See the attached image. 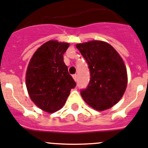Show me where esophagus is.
<instances>
[{
	"mask_svg": "<svg viewBox=\"0 0 148 148\" xmlns=\"http://www.w3.org/2000/svg\"><path fill=\"white\" fill-rule=\"evenodd\" d=\"M73 79H74V80L75 81H77V74H74V75H73Z\"/></svg>",
	"mask_w": 148,
	"mask_h": 148,
	"instance_id": "1",
	"label": "esophagus"
}]
</instances>
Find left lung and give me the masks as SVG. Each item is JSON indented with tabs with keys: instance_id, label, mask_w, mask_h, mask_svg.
<instances>
[{
	"instance_id": "left-lung-1",
	"label": "left lung",
	"mask_w": 148,
	"mask_h": 148,
	"mask_svg": "<svg viewBox=\"0 0 148 148\" xmlns=\"http://www.w3.org/2000/svg\"><path fill=\"white\" fill-rule=\"evenodd\" d=\"M89 66L90 79L81 91L83 100L98 111L111 108L125 93L128 83L123 60L109 43L99 40L76 45Z\"/></svg>"
}]
</instances>
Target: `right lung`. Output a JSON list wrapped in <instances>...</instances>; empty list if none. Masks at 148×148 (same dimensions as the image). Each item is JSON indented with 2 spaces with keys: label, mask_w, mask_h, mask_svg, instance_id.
<instances>
[{
  "label": "right lung",
  "mask_w": 148,
  "mask_h": 148,
  "mask_svg": "<svg viewBox=\"0 0 148 148\" xmlns=\"http://www.w3.org/2000/svg\"><path fill=\"white\" fill-rule=\"evenodd\" d=\"M69 47L67 42L47 41L34 52L27 66V93L36 105L47 112L60 110L76 86L63 61V55Z\"/></svg>",
  "instance_id": "right-lung-1"
}]
</instances>
